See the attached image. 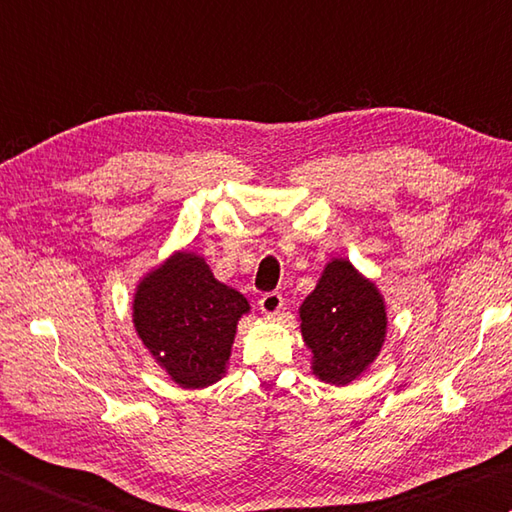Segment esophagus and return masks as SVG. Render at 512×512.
Returning <instances> with one entry per match:
<instances>
[{
	"mask_svg": "<svg viewBox=\"0 0 512 512\" xmlns=\"http://www.w3.org/2000/svg\"><path fill=\"white\" fill-rule=\"evenodd\" d=\"M284 306V297L279 293H266L259 299V308H262V313L268 317H275L279 315V310Z\"/></svg>",
	"mask_w": 512,
	"mask_h": 512,
	"instance_id": "34e87169",
	"label": "esophagus"
}]
</instances>
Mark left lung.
Here are the masks:
<instances>
[{"mask_svg": "<svg viewBox=\"0 0 512 512\" xmlns=\"http://www.w3.org/2000/svg\"><path fill=\"white\" fill-rule=\"evenodd\" d=\"M299 328L313 359V375L346 386L366 373L386 342V302L348 259H330L302 306Z\"/></svg>", "mask_w": 512, "mask_h": 512, "instance_id": "8db88e82", "label": "left lung"}]
</instances>
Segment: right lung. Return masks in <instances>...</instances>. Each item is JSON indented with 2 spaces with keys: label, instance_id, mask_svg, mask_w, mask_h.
I'll use <instances>...</instances> for the list:
<instances>
[{
  "label": "right lung",
  "instance_id": "right-lung-1",
  "mask_svg": "<svg viewBox=\"0 0 512 512\" xmlns=\"http://www.w3.org/2000/svg\"><path fill=\"white\" fill-rule=\"evenodd\" d=\"M250 313L239 290L215 279L206 259L175 250L135 288L133 326L146 350L182 388L213 386L226 375L239 319Z\"/></svg>",
  "mask_w": 512,
  "mask_h": 512
}]
</instances>
